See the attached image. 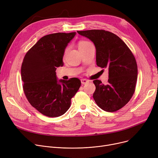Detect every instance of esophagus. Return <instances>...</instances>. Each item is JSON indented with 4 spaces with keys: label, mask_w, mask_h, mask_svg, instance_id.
<instances>
[{
    "label": "esophagus",
    "mask_w": 158,
    "mask_h": 158,
    "mask_svg": "<svg viewBox=\"0 0 158 158\" xmlns=\"http://www.w3.org/2000/svg\"><path fill=\"white\" fill-rule=\"evenodd\" d=\"M81 83L82 85H86V84L88 83L89 81H88V80L85 79H81Z\"/></svg>",
    "instance_id": "1"
}]
</instances>
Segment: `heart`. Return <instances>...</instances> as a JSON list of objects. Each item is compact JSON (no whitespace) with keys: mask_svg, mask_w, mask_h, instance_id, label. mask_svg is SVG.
Returning <instances> with one entry per match:
<instances>
[{"mask_svg":"<svg viewBox=\"0 0 158 158\" xmlns=\"http://www.w3.org/2000/svg\"><path fill=\"white\" fill-rule=\"evenodd\" d=\"M90 44H91V43H89V41H84V40L80 41L79 42V44H78L79 49H81V48H84V47H86L87 45H89ZM67 51H68V48H66L64 50V54H66V52H67Z\"/></svg>","mask_w":158,"mask_h":158,"instance_id":"obj_1","label":"heart"}]
</instances>
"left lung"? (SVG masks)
Segmentation results:
<instances>
[{"mask_svg": "<svg viewBox=\"0 0 158 158\" xmlns=\"http://www.w3.org/2000/svg\"><path fill=\"white\" fill-rule=\"evenodd\" d=\"M94 44L97 65L109 71L108 83L94 80L93 95L97 106L107 112L121 109L133 95L138 76L134 55L127 45L116 35L105 30L77 31Z\"/></svg>", "mask_w": 158, "mask_h": 158, "instance_id": "left-lung-1", "label": "left lung"}]
</instances>
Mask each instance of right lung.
<instances>
[{"label":"right lung","mask_w":158,"mask_h":158,"mask_svg":"<svg viewBox=\"0 0 158 158\" xmlns=\"http://www.w3.org/2000/svg\"><path fill=\"white\" fill-rule=\"evenodd\" d=\"M76 32H57L40 38L25 56L21 67L23 89L29 102L41 114L57 117L70 108L81 82L76 77L57 80V67L63 66L68 44Z\"/></svg>","instance_id":"add662e5"}]
</instances>
